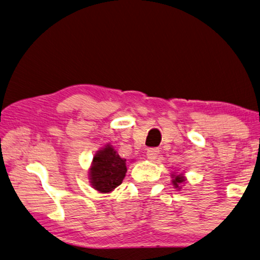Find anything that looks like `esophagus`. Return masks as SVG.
I'll return each instance as SVG.
<instances>
[{"label":"esophagus","mask_w":260,"mask_h":260,"mask_svg":"<svg viewBox=\"0 0 260 260\" xmlns=\"http://www.w3.org/2000/svg\"><path fill=\"white\" fill-rule=\"evenodd\" d=\"M158 155H159V149H149L146 151V158L151 160V161H153V160L157 159Z\"/></svg>","instance_id":"obj_1"}]
</instances>
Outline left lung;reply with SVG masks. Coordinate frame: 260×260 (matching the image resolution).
Listing matches in <instances>:
<instances>
[{
    "mask_svg": "<svg viewBox=\"0 0 260 260\" xmlns=\"http://www.w3.org/2000/svg\"><path fill=\"white\" fill-rule=\"evenodd\" d=\"M185 182H186V177L184 176V174H178V173L172 174V184L176 190H181L182 186H184V184H185Z\"/></svg>",
    "mask_w": 260,
    "mask_h": 260,
    "instance_id": "left-lung-1",
    "label": "left lung"
}]
</instances>
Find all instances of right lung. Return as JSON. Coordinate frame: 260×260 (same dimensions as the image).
<instances>
[{"mask_svg": "<svg viewBox=\"0 0 260 260\" xmlns=\"http://www.w3.org/2000/svg\"><path fill=\"white\" fill-rule=\"evenodd\" d=\"M126 159L121 158L111 144H107L93 155L88 179L94 190L110 193L126 176Z\"/></svg>", "mask_w": 260, "mask_h": 260, "instance_id": "right-lung-1", "label": "right lung"}]
</instances>
